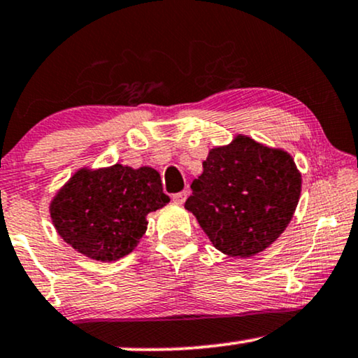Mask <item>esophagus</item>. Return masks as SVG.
<instances>
[{"instance_id": "1", "label": "esophagus", "mask_w": 358, "mask_h": 358, "mask_svg": "<svg viewBox=\"0 0 358 358\" xmlns=\"http://www.w3.org/2000/svg\"><path fill=\"white\" fill-rule=\"evenodd\" d=\"M187 196H188V192L187 189H183V192L173 194V201L178 203V205H183L185 200H187Z\"/></svg>"}]
</instances>
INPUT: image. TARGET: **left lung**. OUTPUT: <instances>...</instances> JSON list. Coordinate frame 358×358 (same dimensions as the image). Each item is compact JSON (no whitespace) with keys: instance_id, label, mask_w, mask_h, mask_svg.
Listing matches in <instances>:
<instances>
[{"instance_id":"obj_1","label":"left lung","mask_w":358,"mask_h":358,"mask_svg":"<svg viewBox=\"0 0 358 358\" xmlns=\"http://www.w3.org/2000/svg\"><path fill=\"white\" fill-rule=\"evenodd\" d=\"M301 185L287 152L236 135L229 145L208 153L185 208L216 250L250 257L271 246L291 223Z\"/></svg>"}]
</instances>
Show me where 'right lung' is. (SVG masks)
Returning <instances> with one entry per match:
<instances>
[{
	"mask_svg": "<svg viewBox=\"0 0 358 358\" xmlns=\"http://www.w3.org/2000/svg\"><path fill=\"white\" fill-rule=\"evenodd\" d=\"M169 201L157 170L115 164L76 171L52 198L49 213L59 236L76 251L110 262L135 250L147 231L148 213Z\"/></svg>",
	"mask_w": 358,
	"mask_h": 358,
	"instance_id": "1",
	"label": "right lung"
}]
</instances>
